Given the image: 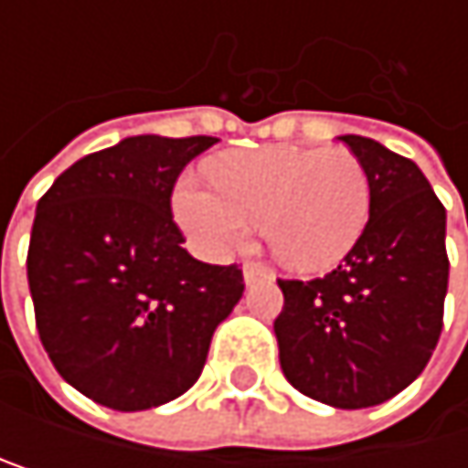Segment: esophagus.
Instances as JSON below:
<instances>
[{"instance_id":"34e87169","label":"esophagus","mask_w":468,"mask_h":468,"mask_svg":"<svg viewBox=\"0 0 468 468\" xmlns=\"http://www.w3.org/2000/svg\"><path fill=\"white\" fill-rule=\"evenodd\" d=\"M242 279H245V284H256V282L273 279V273H271L268 268H262L260 262H245V268H242Z\"/></svg>"}]
</instances>
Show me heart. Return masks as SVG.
Returning <instances> with one entry per match:
<instances>
[{"instance_id": "b5f03b06", "label": "heart", "mask_w": 468, "mask_h": 468, "mask_svg": "<svg viewBox=\"0 0 468 468\" xmlns=\"http://www.w3.org/2000/svg\"><path fill=\"white\" fill-rule=\"evenodd\" d=\"M208 189L186 178L176 218L208 256H231L262 220L268 245L295 271H326L352 250L368 223V176L346 147L271 144L212 161Z\"/></svg>"}]
</instances>
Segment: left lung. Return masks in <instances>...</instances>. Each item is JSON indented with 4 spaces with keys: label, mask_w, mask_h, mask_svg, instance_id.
<instances>
[{
    "label": "left lung",
    "mask_w": 468,
    "mask_h": 468,
    "mask_svg": "<svg viewBox=\"0 0 468 468\" xmlns=\"http://www.w3.org/2000/svg\"><path fill=\"white\" fill-rule=\"evenodd\" d=\"M340 142L368 176V223L332 273L279 279L273 332L295 390L360 410L405 390L435 352L450 282L447 208L410 158L366 136Z\"/></svg>",
    "instance_id": "1"
}]
</instances>
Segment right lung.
<instances>
[{
	"instance_id": "right-lung-1",
	"label": "right lung",
	"mask_w": 468,
	"mask_h": 468,
	"mask_svg": "<svg viewBox=\"0 0 468 468\" xmlns=\"http://www.w3.org/2000/svg\"><path fill=\"white\" fill-rule=\"evenodd\" d=\"M215 136H128L75 161L36 206L27 282L55 371L111 410L186 393L242 298L237 265L186 253L173 186Z\"/></svg>"
}]
</instances>
